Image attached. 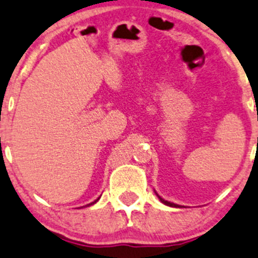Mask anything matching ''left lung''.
Returning <instances> with one entry per match:
<instances>
[{"label": "left lung", "instance_id": "1", "mask_svg": "<svg viewBox=\"0 0 258 258\" xmlns=\"http://www.w3.org/2000/svg\"><path fill=\"white\" fill-rule=\"evenodd\" d=\"M159 199H160V201L163 204H165V205H168V206H171V208H179V205H176V204H172V203H169V201H166V200H164V199H161L160 196H158Z\"/></svg>", "mask_w": 258, "mask_h": 258}]
</instances>
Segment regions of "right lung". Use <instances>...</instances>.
I'll list each match as a JSON object with an SVG mask.
<instances>
[{"label":"right lung","instance_id":"add662e5","mask_svg":"<svg viewBox=\"0 0 258 258\" xmlns=\"http://www.w3.org/2000/svg\"><path fill=\"white\" fill-rule=\"evenodd\" d=\"M97 201H98V200H95V201H94V203H92V204H89V205H87V206H90V205H93V204H95V203H97Z\"/></svg>","mask_w":258,"mask_h":258}]
</instances>
